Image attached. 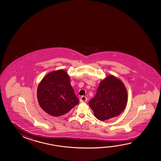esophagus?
<instances>
[{
    "instance_id": "obj_1",
    "label": "esophagus",
    "mask_w": 161,
    "mask_h": 161,
    "mask_svg": "<svg viewBox=\"0 0 161 161\" xmlns=\"http://www.w3.org/2000/svg\"><path fill=\"white\" fill-rule=\"evenodd\" d=\"M87 100V97H85V96H82L81 97H80V102L81 103H82V102H86Z\"/></svg>"
}]
</instances>
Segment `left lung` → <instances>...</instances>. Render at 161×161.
<instances>
[{"mask_svg": "<svg viewBox=\"0 0 161 161\" xmlns=\"http://www.w3.org/2000/svg\"><path fill=\"white\" fill-rule=\"evenodd\" d=\"M127 101L124 83L114 75H109L100 82L96 95L89 104L95 117L103 121L119 116L126 107Z\"/></svg>", "mask_w": 161, "mask_h": 161, "instance_id": "1", "label": "left lung"}]
</instances>
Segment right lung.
Returning a JSON list of instances; mask_svg holds the SVG:
<instances>
[{"instance_id":"add662e5","label":"right lung","mask_w":161,"mask_h":161,"mask_svg":"<svg viewBox=\"0 0 161 161\" xmlns=\"http://www.w3.org/2000/svg\"><path fill=\"white\" fill-rule=\"evenodd\" d=\"M37 97L42 110L54 117L63 116L79 103L69 75L62 69L51 72L42 79L37 87Z\"/></svg>"}]
</instances>
